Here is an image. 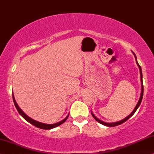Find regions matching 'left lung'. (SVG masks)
Listing matches in <instances>:
<instances>
[{
  "label": "left lung",
  "mask_w": 154,
  "mask_h": 154,
  "mask_svg": "<svg viewBox=\"0 0 154 154\" xmlns=\"http://www.w3.org/2000/svg\"><path fill=\"white\" fill-rule=\"evenodd\" d=\"M133 54H134V56H135V58H136V63H137V65H138V68H139V70H140V75H141V96H140V98H139V100H138V103L136 104L135 109H134V111H133L131 112V113L130 115H128L127 117L125 118L124 119H123V120H121V121H117V122H115V123H106V122H103V121H102L101 120H100V119H98V118L96 117V116H95V115L91 112V114H92V116H93V117H94V119H95V120L97 121L98 123H101V124L104 125V126H109V127H113V126H118V125H120V124H121V123H124L125 121H126L127 120H128V119H129V118L131 117L132 116L134 115V113H135V112L136 111V110L138 109V108L139 107L140 104H141V100H142V98H143V81H142V71H141V66H140L139 64L138 63L137 60H136V56L135 54H134V53H133Z\"/></svg>",
  "instance_id": "left-lung-1"
}]
</instances>
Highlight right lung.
Returning <instances> with one entry per match:
<instances>
[{
  "label": "right lung",
  "instance_id": "obj_1",
  "mask_svg": "<svg viewBox=\"0 0 154 154\" xmlns=\"http://www.w3.org/2000/svg\"><path fill=\"white\" fill-rule=\"evenodd\" d=\"M13 103L15 104V106H16L17 111H18V113H20V115L25 120H26L28 121V122H29L30 123H31V124H33V126H35V127H37V128H41V129H45V130H48V129H52V128H56V127L60 126V125H61L62 123H63L65 121L67 120L68 116V114L67 116H66L65 119H63V120H62L61 121H60V122H58L56 123H54V124H46V123H41V122H38V121H35L33 120V119H32L31 118H30L29 116H28L26 114V113H24L23 111H22L21 109H20V107L18 106V104H17L16 100H15V98H14V96H13Z\"/></svg>",
  "mask_w": 154,
  "mask_h": 154
}]
</instances>
